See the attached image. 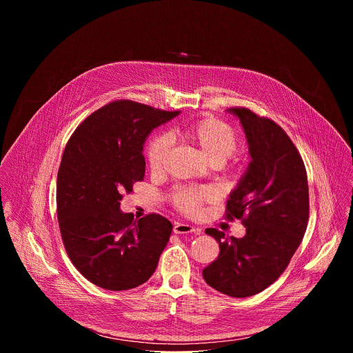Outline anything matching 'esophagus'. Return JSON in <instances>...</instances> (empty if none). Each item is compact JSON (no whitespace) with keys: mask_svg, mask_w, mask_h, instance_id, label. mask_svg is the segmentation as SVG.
Returning <instances> with one entry per match:
<instances>
[{"mask_svg":"<svg viewBox=\"0 0 353 353\" xmlns=\"http://www.w3.org/2000/svg\"><path fill=\"white\" fill-rule=\"evenodd\" d=\"M173 232L177 234H187V233H194L198 234L199 230L195 229L194 226L188 225V223H183V222H176L173 226Z\"/></svg>","mask_w":353,"mask_h":353,"instance_id":"obj_1","label":"esophagus"}]
</instances>
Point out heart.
I'll return each mask as SVG.
<instances>
[{
	"label": "heart",
	"instance_id": "heart-1",
	"mask_svg": "<svg viewBox=\"0 0 353 353\" xmlns=\"http://www.w3.org/2000/svg\"><path fill=\"white\" fill-rule=\"evenodd\" d=\"M183 139L196 146L210 163L222 165L228 161L237 148V135L226 123L207 117L179 130ZM169 141L165 135H155L146 146V159L150 170L159 172L168 155ZM212 196L210 190L181 188L174 192V205L185 214H195L201 204Z\"/></svg>",
	"mask_w": 353,
	"mask_h": 353
}]
</instances>
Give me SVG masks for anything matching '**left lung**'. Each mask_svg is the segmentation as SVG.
<instances>
[{
    "mask_svg": "<svg viewBox=\"0 0 353 353\" xmlns=\"http://www.w3.org/2000/svg\"><path fill=\"white\" fill-rule=\"evenodd\" d=\"M226 112L239 119L251 158L226 204V218L241 219L245 234L237 239L207 229L221 251L203 276L221 293L247 297L274 283L300 245L309 221V184L300 154L276 123L244 108Z\"/></svg>",
    "mask_w": 353,
    "mask_h": 353,
    "instance_id": "obj_1",
    "label": "left lung"
}]
</instances>
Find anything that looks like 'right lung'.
Masks as SVG:
<instances>
[{
	"label": "right lung",
	"instance_id": "obj_1",
	"mask_svg": "<svg viewBox=\"0 0 353 353\" xmlns=\"http://www.w3.org/2000/svg\"><path fill=\"white\" fill-rule=\"evenodd\" d=\"M179 113L116 100L92 113L64 149L57 174L60 232L75 268L99 288H137L158 267L173 225L157 214L134 221L120 211V201L143 180L148 135Z\"/></svg>",
	"mask_w": 353,
	"mask_h": 353
}]
</instances>
